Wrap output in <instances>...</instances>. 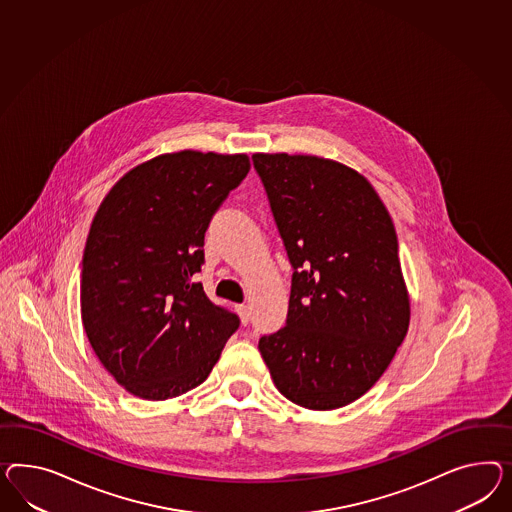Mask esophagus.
<instances>
[{
    "instance_id": "1",
    "label": "esophagus",
    "mask_w": 512,
    "mask_h": 512,
    "mask_svg": "<svg viewBox=\"0 0 512 512\" xmlns=\"http://www.w3.org/2000/svg\"><path fill=\"white\" fill-rule=\"evenodd\" d=\"M236 313H238V317L242 320V324H248L249 318H251V309H249V305H236Z\"/></svg>"
}]
</instances>
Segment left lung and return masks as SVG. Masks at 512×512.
Wrapping results in <instances>:
<instances>
[{
  "label": "left lung",
  "instance_id": "8db88e82",
  "mask_svg": "<svg viewBox=\"0 0 512 512\" xmlns=\"http://www.w3.org/2000/svg\"><path fill=\"white\" fill-rule=\"evenodd\" d=\"M292 264L287 324L259 339L279 393L309 410L360 399L410 324L395 225L371 182L309 154L251 156Z\"/></svg>",
  "mask_w": 512,
  "mask_h": 512
}]
</instances>
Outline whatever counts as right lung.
I'll use <instances>...</instances> for the list:
<instances>
[{
  "label": "right lung",
  "instance_id": "obj_1",
  "mask_svg": "<svg viewBox=\"0 0 512 512\" xmlns=\"http://www.w3.org/2000/svg\"><path fill=\"white\" fill-rule=\"evenodd\" d=\"M248 171L246 154H160L98 207L83 249V328L106 371L139 399L203 384L240 326L195 274L208 223Z\"/></svg>",
  "mask_w": 512,
  "mask_h": 512
}]
</instances>
